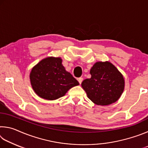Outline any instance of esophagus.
Returning <instances> with one entry per match:
<instances>
[{
	"label": "esophagus",
	"instance_id": "1",
	"mask_svg": "<svg viewBox=\"0 0 148 148\" xmlns=\"http://www.w3.org/2000/svg\"><path fill=\"white\" fill-rule=\"evenodd\" d=\"M83 77H79V78H77V81L79 82V84H82V81H83Z\"/></svg>",
	"mask_w": 148,
	"mask_h": 148
}]
</instances>
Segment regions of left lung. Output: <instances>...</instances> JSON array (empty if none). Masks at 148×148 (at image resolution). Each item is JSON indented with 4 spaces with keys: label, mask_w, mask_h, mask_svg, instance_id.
<instances>
[{
    "label": "left lung",
    "mask_w": 148,
    "mask_h": 148,
    "mask_svg": "<svg viewBox=\"0 0 148 148\" xmlns=\"http://www.w3.org/2000/svg\"><path fill=\"white\" fill-rule=\"evenodd\" d=\"M91 77L84 79L82 86L95 104L106 106L116 102L125 87L123 76L108 61L97 62L90 70Z\"/></svg>",
    "instance_id": "1"
}]
</instances>
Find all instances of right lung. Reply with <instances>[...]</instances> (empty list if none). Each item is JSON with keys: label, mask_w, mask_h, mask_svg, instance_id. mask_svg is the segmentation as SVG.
<instances>
[{"label": "right lung", "mask_w": 148, "mask_h": 148, "mask_svg": "<svg viewBox=\"0 0 148 148\" xmlns=\"http://www.w3.org/2000/svg\"><path fill=\"white\" fill-rule=\"evenodd\" d=\"M30 80L32 89L42 99L53 101L63 97L79 82L66 71L60 57L42 59L32 69Z\"/></svg>", "instance_id": "add662e5"}]
</instances>
